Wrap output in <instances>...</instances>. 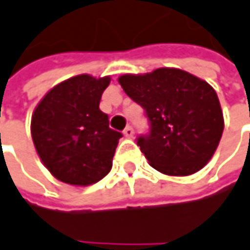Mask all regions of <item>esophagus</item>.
<instances>
[{
    "label": "esophagus",
    "mask_w": 250,
    "mask_h": 250,
    "mask_svg": "<svg viewBox=\"0 0 250 250\" xmlns=\"http://www.w3.org/2000/svg\"><path fill=\"white\" fill-rule=\"evenodd\" d=\"M123 134H125V137H128V139L133 137V136H134V128H133L131 125H127L125 128V131H123Z\"/></svg>",
    "instance_id": "obj_1"
}]
</instances>
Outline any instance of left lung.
Returning a JSON list of instances; mask_svg holds the SVG:
<instances>
[{
    "instance_id": "8db88e82",
    "label": "left lung",
    "mask_w": 250,
    "mask_h": 250,
    "mask_svg": "<svg viewBox=\"0 0 250 250\" xmlns=\"http://www.w3.org/2000/svg\"><path fill=\"white\" fill-rule=\"evenodd\" d=\"M125 93L145 108L150 125L137 146L150 166L169 176H189L212 159L223 133L216 91L179 68H157L119 79Z\"/></svg>"
}]
</instances>
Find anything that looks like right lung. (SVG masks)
<instances>
[{
  "label": "right lung",
  "instance_id": "add662e5",
  "mask_svg": "<svg viewBox=\"0 0 250 250\" xmlns=\"http://www.w3.org/2000/svg\"><path fill=\"white\" fill-rule=\"evenodd\" d=\"M110 77L81 74L51 88L35 107L31 136L50 173L64 183L88 186L111 170L122 133L99 108Z\"/></svg>",
  "mask_w": 250,
  "mask_h": 250
}]
</instances>
